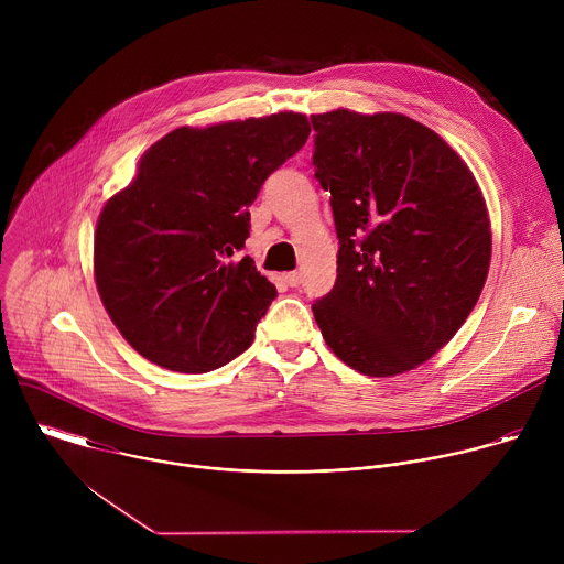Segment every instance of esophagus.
Returning a JSON list of instances; mask_svg holds the SVG:
<instances>
[{"mask_svg": "<svg viewBox=\"0 0 564 564\" xmlns=\"http://www.w3.org/2000/svg\"><path fill=\"white\" fill-rule=\"evenodd\" d=\"M283 281H285L290 288H299V285H301V274H299V272H288V274H283Z\"/></svg>", "mask_w": 564, "mask_h": 564, "instance_id": "34e87169", "label": "esophagus"}]
</instances>
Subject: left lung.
Masks as SVG:
<instances>
[{"label":"left lung","instance_id":"left-lung-1","mask_svg":"<svg viewBox=\"0 0 564 564\" xmlns=\"http://www.w3.org/2000/svg\"><path fill=\"white\" fill-rule=\"evenodd\" d=\"M316 178L330 192L339 254L312 303L328 348L368 377L417 368L475 307L491 265V220L459 153L404 113L312 116Z\"/></svg>","mask_w":564,"mask_h":564}]
</instances>
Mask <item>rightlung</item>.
Wrapping results in <instances>:
<instances>
[{
  "mask_svg": "<svg viewBox=\"0 0 564 564\" xmlns=\"http://www.w3.org/2000/svg\"><path fill=\"white\" fill-rule=\"evenodd\" d=\"M310 135L303 113L178 127L107 200L94 276L127 344L176 372H209L252 346L276 288L250 257V207Z\"/></svg>",
  "mask_w": 564,
  "mask_h": 564,
  "instance_id": "right-lung-1",
  "label": "right lung"
}]
</instances>
